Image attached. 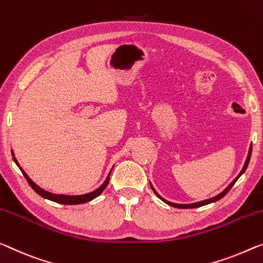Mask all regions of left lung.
<instances>
[{
  "instance_id": "8db88e82",
  "label": "left lung",
  "mask_w": 263,
  "mask_h": 263,
  "mask_svg": "<svg viewBox=\"0 0 263 263\" xmlns=\"http://www.w3.org/2000/svg\"><path fill=\"white\" fill-rule=\"evenodd\" d=\"M250 155H252V147L249 148V153H248V156H247V160H246V163H245V165H243V168H242V171H241V173L239 174V175H237V177L235 180L233 181L232 183H230L227 188L224 189L223 192H222L221 194H219V195H216V196H214V197H212V199H208V200H204V201H200V202H196V203H191V204H179V203H173V202H169V201H167V200H164L163 197H161L159 194L156 193V191L154 189V187H153L152 185V183H151V187H152V189H153V192H154L155 194H156V196L159 197V199H161L162 200L163 202H165V203L167 204H169V205H173V207H175V208H183V209H187V208H197V207H201V205H205V204H208V203H212V202H215V201H219L220 199H222V197H223L226 194H227L230 189H232V187L234 184H235V182L237 181V179H239V177L242 175V174H243L245 172H246V169H247V167H248V163H249V160H250Z\"/></svg>"
}]
</instances>
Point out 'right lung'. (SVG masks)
Segmentation results:
<instances>
[{
    "mask_svg": "<svg viewBox=\"0 0 263 263\" xmlns=\"http://www.w3.org/2000/svg\"><path fill=\"white\" fill-rule=\"evenodd\" d=\"M11 154H13V153H11ZM13 159L15 161V163L17 164V167L21 169L23 176L26 177V180L28 181V183L30 184V187L33 188L34 191L37 193L40 196H42V197H44V199H47V200L58 202V203H61V204H81V203H86V202H89L92 199H95V197H98L100 194L104 191V188L107 187V184L109 182V175H110V173H109V175L107 176V179L103 182V184L101 185V187H99L98 189H96V191L91 192V193L83 194V195H59V194H52V193L44 191V189H42L41 187H39L37 184H36L35 182H33V181L29 179V176L27 175L26 172H24L23 169L20 167V164L17 163V161H16L15 157H13Z\"/></svg>",
    "mask_w": 263,
    "mask_h": 263,
    "instance_id": "right-lung-1",
    "label": "right lung"
}]
</instances>
